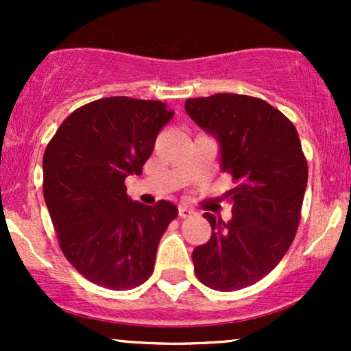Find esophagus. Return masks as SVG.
<instances>
[{
	"label": "esophagus",
	"mask_w": 351,
	"mask_h": 351,
	"mask_svg": "<svg viewBox=\"0 0 351 351\" xmlns=\"http://www.w3.org/2000/svg\"><path fill=\"white\" fill-rule=\"evenodd\" d=\"M178 215H180V217H191V216H195L196 213L193 211L191 208H188V206H184V204H181V206L178 208Z\"/></svg>",
	"instance_id": "esophagus-1"
}]
</instances>
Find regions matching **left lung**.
Here are the masks:
<instances>
[{"label": "left lung", "mask_w": 351, "mask_h": 351, "mask_svg": "<svg viewBox=\"0 0 351 351\" xmlns=\"http://www.w3.org/2000/svg\"><path fill=\"white\" fill-rule=\"evenodd\" d=\"M188 115L219 142L221 168L236 186L224 195L232 217L211 213V237L193 251L201 284L232 292L256 284L280 263L300 221L308 168L291 120L263 99L215 94L188 99Z\"/></svg>", "instance_id": "left-lung-1"}]
</instances>
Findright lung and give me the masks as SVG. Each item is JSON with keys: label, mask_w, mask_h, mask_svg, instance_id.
Instances as JSON below:
<instances>
[{"label": "right lung", "mask_w": 351, "mask_h": 351, "mask_svg": "<svg viewBox=\"0 0 351 351\" xmlns=\"http://www.w3.org/2000/svg\"><path fill=\"white\" fill-rule=\"evenodd\" d=\"M175 112L160 100L107 97L60 123L43 158V193L64 256L100 287L127 291L152 276L155 254L178 208L128 198L156 135Z\"/></svg>", "instance_id": "add662e5"}]
</instances>
